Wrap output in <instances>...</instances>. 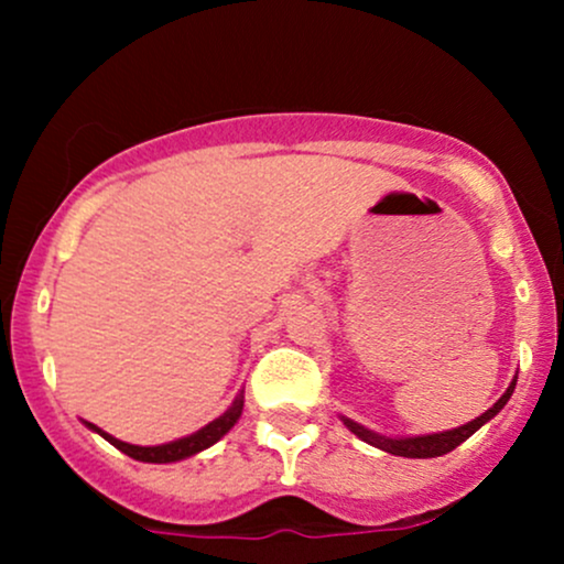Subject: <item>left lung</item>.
<instances>
[{"instance_id": "left-lung-1", "label": "left lung", "mask_w": 564, "mask_h": 564, "mask_svg": "<svg viewBox=\"0 0 564 564\" xmlns=\"http://www.w3.org/2000/svg\"><path fill=\"white\" fill-rule=\"evenodd\" d=\"M514 384L517 379L511 381L509 390L498 398V403L494 408H488V411L482 413V416H477L475 422L458 426V430H448V432H440V435H422V437H403V440H392V437H384V435H377V432L366 430V426L349 422L345 419L347 430L355 432L360 440H366L368 445H377V448L392 453V456H405V458H435V456H443V453H451L453 448H458V445L464 443V440L475 435L477 430L485 422H490V419L496 416L498 411H501L503 405H507V400L511 398V392H514Z\"/></svg>"}]
</instances>
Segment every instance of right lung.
<instances>
[{
    "label": "right lung",
    "instance_id": "right-lung-1",
    "mask_svg": "<svg viewBox=\"0 0 564 564\" xmlns=\"http://www.w3.org/2000/svg\"><path fill=\"white\" fill-rule=\"evenodd\" d=\"M241 411H243V394H238V398L232 400V405L228 408V411L223 413V416L215 419V422H212V424H206L204 430L196 432V435L183 437V440H174V443H166V445H153V448H142V445L121 443V440L111 437V435H108V432L97 430L95 424L87 422V426H89V430H95L100 437H106L108 443L113 445V448H119L121 453H127V456L138 458V462H148V464H170V462H180V458H187V456H193V453L209 448V445H215L217 440L223 437L225 432H228L230 426L238 422V416H241Z\"/></svg>",
    "mask_w": 564,
    "mask_h": 564
}]
</instances>
